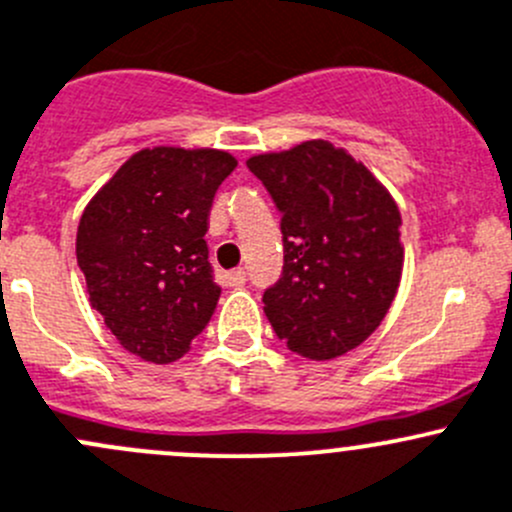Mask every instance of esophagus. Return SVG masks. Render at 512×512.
I'll return each mask as SVG.
<instances>
[{"mask_svg": "<svg viewBox=\"0 0 512 512\" xmlns=\"http://www.w3.org/2000/svg\"><path fill=\"white\" fill-rule=\"evenodd\" d=\"M226 283H229V286H234V288L244 286V283H246V271H244V268H234V271L226 273Z\"/></svg>", "mask_w": 512, "mask_h": 512, "instance_id": "1", "label": "esophagus"}]
</instances>
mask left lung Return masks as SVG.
<instances>
[{"instance_id": "1", "label": "left lung", "mask_w": 512, "mask_h": 512, "mask_svg": "<svg viewBox=\"0 0 512 512\" xmlns=\"http://www.w3.org/2000/svg\"><path fill=\"white\" fill-rule=\"evenodd\" d=\"M281 211L283 271L263 313L293 353L331 361L386 318L403 271L401 211L346 149L313 139L246 161Z\"/></svg>"}]
</instances>
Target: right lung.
I'll return each mask as SVG.
<instances>
[{
    "label": "right lung",
    "mask_w": 512,
    "mask_h": 512,
    "mask_svg": "<svg viewBox=\"0 0 512 512\" xmlns=\"http://www.w3.org/2000/svg\"><path fill=\"white\" fill-rule=\"evenodd\" d=\"M236 159L219 149H141L96 191L77 231L91 308L134 356L171 363L209 326L221 288L209 211Z\"/></svg>",
    "instance_id": "1"
}]
</instances>
